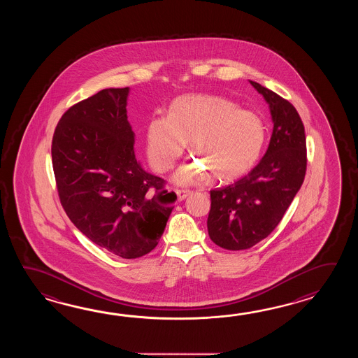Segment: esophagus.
<instances>
[{"label": "esophagus", "instance_id": "esophagus-1", "mask_svg": "<svg viewBox=\"0 0 358 358\" xmlns=\"http://www.w3.org/2000/svg\"><path fill=\"white\" fill-rule=\"evenodd\" d=\"M176 196L179 201H184L185 198L188 197L190 194V190L188 189H176Z\"/></svg>", "mask_w": 358, "mask_h": 358}]
</instances>
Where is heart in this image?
<instances>
[{
    "mask_svg": "<svg viewBox=\"0 0 358 358\" xmlns=\"http://www.w3.org/2000/svg\"><path fill=\"white\" fill-rule=\"evenodd\" d=\"M266 130L259 115L239 108L217 94L189 93L174 99L168 116H155L145 128V153L151 166L166 173L182 156L187 142L202 162L190 161L174 176L182 185L205 180L208 173L220 182L245 174L259 160Z\"/></svg>",
    "mask_w": 358,
    "mask_h": 358,
    "instance_id": "heart-1",
    "label": "heart"
}]
</instances>
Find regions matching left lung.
I'll return each instance as SVG.
<instances>
[{
    "label": "left lung",
    "instance_id": "obj_1",
    "mask_svg": "<svg viewBox=\"0 0 358 358\" xmlns=\"http://www.w3.org/2000/svg\"><path fill=\"white\" fill-rule=\"evenodd\" d=\"M250 83L266 101L274 128L257 166L238 182L210 192L208 236L230 251L251 248L278 227L303 182L307 166L303 122L297 110L275 92Z\"/></svg>",
    "mask_w": 358,
    "mask_h": 358
}]
</instances>
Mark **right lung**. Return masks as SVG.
Wrapping results in <instances>:
<instances>
[{
  "instance_id": "1",
  "label": "right lung",
  "mask_w": 358,
  "mask_h": 358,
  "mask_svg": "<svg viewBox=\"0 0 358 358\" xmlns=\"http://www.w3.org/2000/svg\"><path fill=\"white\" fill-rule=\"evenodd\" d=\"M129 87L107 88L62 115L52 138L61 205L84 236L122 259L152 251L176 201L136 157Z\"/></svg>"
}]
</instances>
